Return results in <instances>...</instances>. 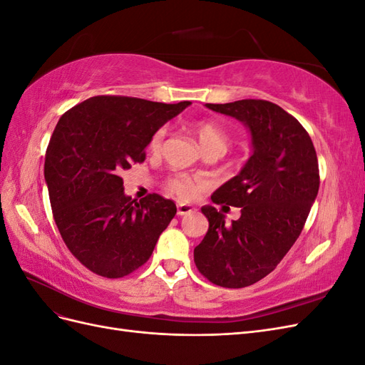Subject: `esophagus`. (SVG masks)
<instances>
[{
	"mask_svg": "<svg viewBox=\"0 0 365 365\" xmlns=\"http://www.w3.org/2000/svg\"><path fill=\"white\" fill-rule=\"evenodd\" d=\"M195 212L193 205H189V204H178V207H176V213H178V216H184V215H190Z\"/></svg>",
	"mask_w": 365,
	"mask_h": 365,
	"instance_id": "1",
	"label": "esophagus"
}]
</instances>
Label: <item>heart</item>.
Segmentation results:
<instances>
[{"label":"heart","mask_w":365,"mask_h":365,"mask_svg":"<svg viewBox=\"0 0 365 365\" xmlns=\"http://www.w3.org/2000/svg\"><path fill=\"white\" fill-rule=\"evenodd\" d=\"M195 135L197 138V143L202 149V152L210 150V149H216L220 152H225L227 148L230 146V135L228 132L220 128L215 121H207L201 120L196 121L192 126ZM165 137V128H158L149 138V145L148 149L152 153H158L163 149V143ZM168 189L175 193L176 196L182 197V200H187V197H192L197 189L196 181L185 175H175L172 178L168 180Z\"/></svg>","instance_id":"b5f03b06"}]
</instances>
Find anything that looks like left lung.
Here are the masks:
<instances>
[{"instance_id":"left-lung-1","label":"left lung","mask_w":365,"mask_h":365,"mask_svg":"<svg viewBox=\"0 0 365 365\" xmlns=\"http://www.w3.org/2000/svg\"><path fill=\"white\" fill-rule=\"evenodd\" d=\"M205 106L250 129L252 155L212 196L215 204L240 207V217L225 224L215 207L201 208L208 231L195 263L217 286L245 288L274 271L300 236L319 187L317 152L300 121L279 105L245 98Z\"/></svg>"}]
</instances>
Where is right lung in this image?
<instances>
[{"instance_id": "right-lung-1", "label": "right lung", "mask_w": 365, "mask_h": 365, "mask_svg": "<svg viewBox=\"0 0 365 365\" xmlns=\"http://www.w3.org/2000/svg\"><path fill=\"white\" fill-rule=\"evenodd\" d=\"M189 105L96 96L59 118L43 176L65 245L90 271L120 279L152 256L176 205L157 193L132 200L121 173L145 161L150 135Z\"/></svg>"}]
</instances>
